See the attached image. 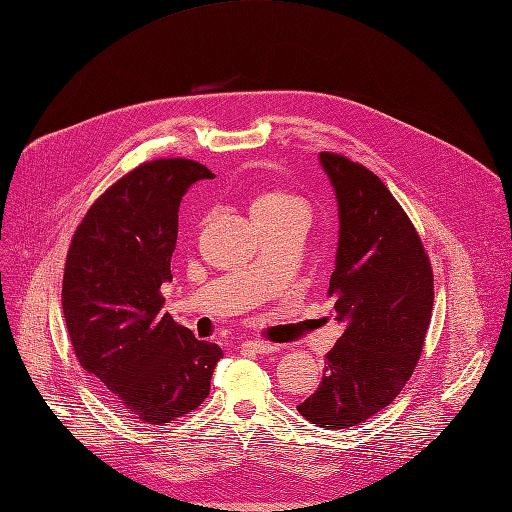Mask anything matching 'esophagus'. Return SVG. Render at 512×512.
Wrapping results in <instances>:
<instances>
[{"label": "esophagus", "instance_id": "1", "mask_svg": "<svg viewBox=\"0 0 512 512\" xmlns=\"http://www.w3.org/2000/svg\"><path fill=\"white\" fill-rule=\"evenodd\" d=\"M242 349L244 351H251V353H274L278 349V345L263 343V341H244Z\"/></svg>", "mask_w": 512, "mask_h": 512}]
</instances>
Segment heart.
<instances>
[{
    "label": "heart",
    "instance_id": "1",
    "mask_svg": "<svg viewBox=\"0 0 512 512\" xmlns=\"http://www.w3.org/2000/svg\"><path fill=\"white\" fill-rule=\"evenodd\" d=\"M284 211H305L301 198L284 192L278 188H263L255 194L253 203H251V213L253 217L257 215H276Z\"/></svg>",
    "mask_w": 512,
    "mask_h": 512
}]
</instances>
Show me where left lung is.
Wrapping results in <instances>:
<instances>
[{
	"instance_id": "1",
	"label": "left lung",
	"mask_w": 512,
	"mask_h": 512,
	"mask_svg": "<svg viewBox=\"0 0 512 512\" xmlns=\"http://www.w3.org/2000/svg\"><path fill=\"white\" fill-rule=\"evenodd\" d=\"M339 205V247L328 297L345 326L299 414L347 429L387 408L420 358L433 309V270L412 221L372 171L320 152Z\"/></svg>"
}]
</instances>
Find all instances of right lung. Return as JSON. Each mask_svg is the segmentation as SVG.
Instances as JSON below:
<instances>
[{
    "mask_svg": "<svg viewBox=\"0 0 512 512\" xmlns=\"http://www.w3.org/2000/svg\"><path fill=\"white\" fill-rule=\"evenodd\" d=\"M213 173L188 159L148 161L110 186L79 224L64 265L62 314L83 370L148 425L205 402L219 345L163 314L182 196Z\"/></svg>",
    "mask_w": 512,
    "mask_h": 512,
    "instance_id": "right-lung-1",
    "label": "right lung"
}]
</instances>
